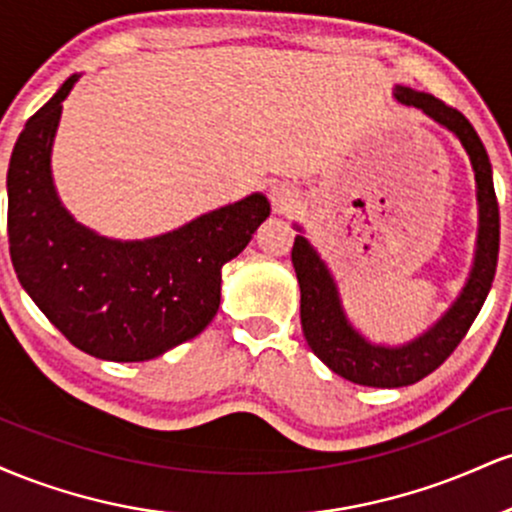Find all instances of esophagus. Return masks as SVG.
Masks as SVG:
<instances>
[{
  "label": "esophagus",
  "mask_w": 512,
  "mask_h": 512,
  "mask_svg": "<svg viewBox=\"0 0 512 512\" xmlns=\"http://www.w3.org/2000/svg\"><path fill=\"white\" fill-rule=\"evenodd\" d=\"M269 202H272L274 211L289 214V211L298 204V195L289 185H272L269 187Z\"/></svg>",
  "instance_id": "34e87169"
}]
</instances>
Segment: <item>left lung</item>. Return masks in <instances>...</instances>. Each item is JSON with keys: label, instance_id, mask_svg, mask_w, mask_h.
<instances>
[{"label": "left lung", "instance_id": "left-lung-1", "mask_svg": "<svg viewBox=\"0 0 512 512\" xmlns=\"http://www.w3.org/2000/svg\"><path fill=\"white\" fill-rule=\"evenodd\" d=\"M395 98L399 103L419 108L421 113L450 129L460 139L472 161L474 182H477L479 233L472 272L457 301L436 325L428 327V332L402 346L370 344L346 317L339 289L325 260L317 255L305 236H296L293 240L291 262L296 269L298 286H301V325L305 342L327 368L351 383L366 387H404L419 383L457 349L489 296L498 262V240H501L491 161L472 122L460 110L438 101L431 93L414 91L409 86H395ZM296 228L301 231V226Z\"/></svg>", "mask_w": 512, "mask_h": 512}]
</instances>
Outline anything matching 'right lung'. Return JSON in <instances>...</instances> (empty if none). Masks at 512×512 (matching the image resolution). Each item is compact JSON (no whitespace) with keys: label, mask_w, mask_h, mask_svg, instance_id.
<instances>
[{"label":"right lung","mask_w":512,"mask_h":512,"mask_svg":"<svg viewBox=\"0 0 512 512\" xmlns=\"http://www.w3.org/2000/svg\"><path fill=\"white\" fill-rule=\"evenodd\" d=\"M79 74L26 122L11 151L9 252L33 303L76 349L103 361H149L197 337L221 303V267L269 216L267 197L228 204L178 231L113 240L81 226L52 182L62 101Z\"/></svg>","instance_id":"obj_1"}]
</instances>
